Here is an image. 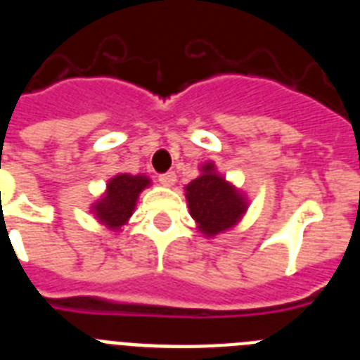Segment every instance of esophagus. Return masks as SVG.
<instances>
[{"mask_svg": "<svg viewBox=\"0 0 360 360\" xmlns=\"http://www.w3.org/2000/svg\"><path fill=\"white\" fill-rule=\"evenodd\" d=\"M158 180H160L162 186L165 187H173L174 184H176V174L173 173V171H169V173H164L158 176Z\"/></svg>", "mask_w": 360, "mask_h": 360, "instance_id": "obj_1", "label": "esophagus"}]
</instances>
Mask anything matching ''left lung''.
Instances as JSON below:
<instances>
[{"mask_svg":"<svg viewBox=\"0 0 360 360\" xmlns=\"http://www.w3.org/2000/svg\"><path fill=\"white\" fill-rule=\"evenodd\" d=\"M184 189L196 229L205 238L234 229L249 209L247 195L221 176L212 160L200 165V176L191 180Z\"/></svg>","mask_w":360,"mask_h":360,"instance_id":"obj_1","label":"left lung"}]
</instances>
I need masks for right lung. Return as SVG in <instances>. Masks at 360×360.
Wrapping results in <instances>:
<instances>
[{"instance_id":"right-lung-1","label":"right lung","mask_w":360,"mask_h":360,"mask_svg":"<svg viewBox=\"0 0 360 360\" xmlns=\"http://www.w3.org/2000/svg\"><path fill=\"white\" fill-rule=\"evenodd\" d=\"M151 186V178L146 174L120 173L110 178L101 198L91 203L90 212L98 224L113 232L122 231L136 207V200L146 187Z\"/></svg>"}]
</instances>
